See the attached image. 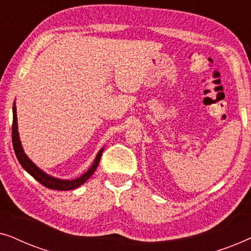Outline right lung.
Masks as SVG:
<instances>
[{"instance_id":"1","label":"right lung","mask_w":251,"mask_h":251,"mask_svg":"<svg viewBox=\"0 0 251 251\" xmlns=\"http://www.w3.org/2000/svg\"><path fill=\"white\" fill-rule=\"evenodd\" d=\"M12 113H13V120H12V145H13V150H15L16 156L18 159L19 163L22 164V167L25 169L27 173H28L30 176H33L35 179L46 186L48 188H51V190H57V191H70V190H74L78 186H81L82 184H84L87 181L92 174L95 173V170L97 169L99 161H100L101 157V153L104 149H101L99 151L97 156L92 163V166L89 168V170L87 173L82 175L81 177L76 178V179L73 180H65V179H58V178H54L50 175H48L40 169L39 167H36L32 161L29 160V157L26 155L25 152H24L22 143H20L19 139V133H18V125H17V109H16V105L13 102V107H12Z\"/></svg>"}]
</instances>
